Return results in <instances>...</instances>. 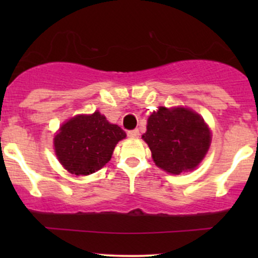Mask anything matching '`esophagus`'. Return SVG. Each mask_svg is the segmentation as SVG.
I'll use <instances>...</instances> for the list:
<instances>
[{"label": "esophagus", "mask_w": 258, "mask_h": 258, "mask_svg": "<svg viewBox=\"0 0 258 258\" xmlns=\"http://www.w3.org/2000/svg\"><path fill=\"white\" fill-rule=\"evenodd\" d=\"M127 137L131 138V139L138 138V137H139V131H138L137 128H136V130H131V131L127 132Z\"/></svg>", "instance_id": "34e87169"}]
</instances>
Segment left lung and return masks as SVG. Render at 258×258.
<instances>
[{"label":"left lung","instance_id":"8db88e82","mask_svg":"<svg viewBox=\"0 0 258 258\" xmlns=\"http://www.w3.org/2000/svg\"><path fill=\"white\" fill-rule=\"evenodd\" d=\"M142 138L156 166L173 174L197 167L211 143V133L200 115L185 108L160 106L148 119Z\"/></svg>","mask_w":258,"mask_h":258}]
</instances>
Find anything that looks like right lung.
I'll return each instance as SVG.
<instances>
[{
  "instance_id": "obj_1",
  "label": "right lung",
  "mask_w": 258,
  "mask_h": 258,
  "mask_svg": "<svg viewBox=\"0 0 258 258\" xmlns=\"http://www.w3.org/2000/svg\"><path fill=\"white\" fill-rule=\"evenodd\" d=\"M125 137L121 127L112 125L104 115L96 111L65 122L54 137V149L65 170L87 176L104 166L117 142Z\"/></svg>"
}]
</instances>
